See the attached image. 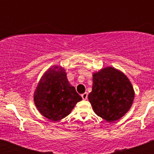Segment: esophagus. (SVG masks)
<instances>
[{
    "mask_svg": "<svg viewBox=\"0 0 154 154\" xmlns=\"http://www.w3.org/2000/svg\"><path fill=\"white\" fill-rule=\"evenodd\" d=\"M82 98V99H84V100H85V99H87V98H88V92H84L83 94H82L81 95Z\"/></svg>",
    "mask_w": 154,
    "mask_h": 154,
    "instance_id": "esophagus-1",
    "label": "esophagus"
}]
</instances>
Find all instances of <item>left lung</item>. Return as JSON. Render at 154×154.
I'll list each match as a JSON object with an SVG mask.
<instances>
[{"mask_svg": "<svg viewBox=\"0 0 154 154\" xmlns=\"http://www.w3.org/2000/svg\"><path fill=\"white\" fill-rule=\"evenodd\" d=\"M92 90L89 100L96 115L108 123L118 120L129 111L134 90L122 72L106 67L93 74Z\"/></svg>", "mask_w": 154, "mask_h": 154, "instance_id": "1", "label": "left lung"}]
</instances>
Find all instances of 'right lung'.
Masks as SVG:
<instances>
[{
  "mask_svg": "<svg viewBox=\"0 0 154 154\" xmlns=\"http://www.w3.org/2000/svg\"><path fill=\"white\" fill-rule=\"evenodd\" d=\"M82 99L75 87L69 84L65 69L55 65L43 75L34 93L37 109L52 121L67 116Z\"/></svg>",
  "mask_w": 154,
  "mask_h": 154,
  "instance_id": "1",
  "label": "right lung"
}]
</instances>
